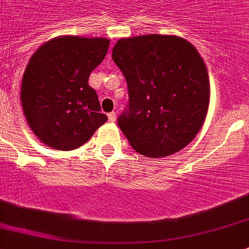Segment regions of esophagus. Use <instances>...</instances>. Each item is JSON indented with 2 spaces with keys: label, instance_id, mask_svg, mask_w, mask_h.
<instances>
[{
  "label": "esophagus",
  "instance_id": "34e87169",
  "mask_svg": "<svg viewBox=\"0 0 249 249\" xmlns=\"http://www.w3.org/2000/svg\"><path fill=\"white\" fill-rule=\"evenodd\" d=\"M108 120H109V122H114V121H116V113L110 112L109 114H108Z\"/></svg>",
  "mask_w": 249,
  "mask_h": 249
}]
</instances>
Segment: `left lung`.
Segmentation results:
<instances>
[{"mask_svg":"<svg viewBox=\"0 0 249 249\" xmlns=\"http://www.w3.org/2000/svg\"><path fill=\"white\" fill-rule=\"evenodd\" d=\"M112 58L127 81L128 104L117 122L147 158L168 157L195 139L206 118L210 83L191 43L176 36L120 39Z\"/></svg>","mask_w":249,"mask_h":249,"instance_id":"left-lung-1","label":"left lung"}]
</instances>
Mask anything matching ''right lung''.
I'll use <instances>...</instances> for the list:
<instances>
[{
    "instance_id": "obj_1",
    "label": "right lung",
    "mask_w": 249,
    "mask_h": 249,
    "mask_svg": "<svg viewBox=\"0 0 249 249\" xmlns=\"http://www.w3.org/2000/svg\"><path fill=\"white\" fill-rule=\"evenodd\" d=\"M109 48L106 38L58 36L32 55L22 76L21 104L38 139L55 150L77 149L107 122L91 71Z\"/></svg>"
}]
</instances>
